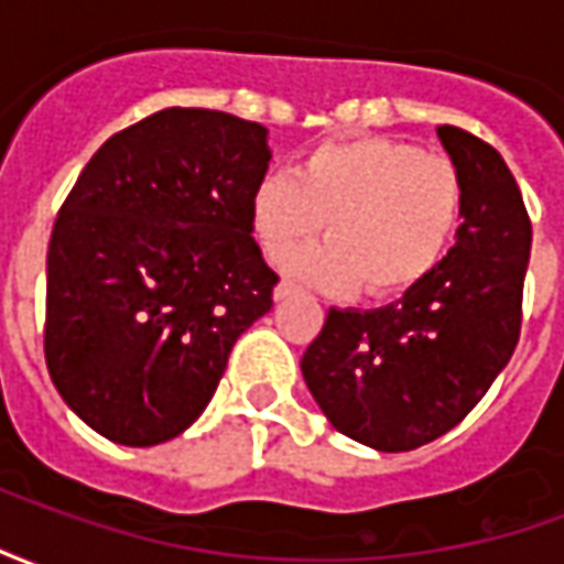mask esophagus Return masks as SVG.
I'll use <instances>...</instances> for the list:
<instances>
[{
    "label": "esophagus",
    "instance_id": "1",
    "mask_svg": "<svg viewBox=\"0 0 564 564\" xmlns=\"http://www.w3.org/2000/svg\"><path fill=\"white\" fill-rule=\"evenodd\" d=\"M293 293H295V283L281 281L278 286H274V302H283V299H290Z\"/></svg>",
    "mask_w": 564,
    "mask_h": 564
}]
</instances>
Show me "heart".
Segmentation results:
<instances>
[{
  "label": "heart",
  "instance_id": "1",
  "mask_svg": "<svg viewBox=\"0 0 564 564\" xmlns=\"http://www.w3.org/2000/svg\"><path fill=\"white\" fill-rule=\"evenodd\" d=\"M262 257L281 265L326 223L329 245L290 271L335 295L359 286L375 299L402 295L447 257L462 220L459 169L437 153L383 135L326 141L293 165L265 174L247 205Z\"/></svg>",
  "mask_w": 564,
  "mask_h": 564
}]
</instances>
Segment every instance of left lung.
I'll return each instance as SVG.
<instances>
[{"mask_svg":"<svg viewBox=\"0 0 564 564\" xmlns=\"http://www.w3.org/2000/svg\"><path fill=\"white\" fill-rule=\"evenodd\" d=\"M437 139L462 177L456 245L423 283L375 311L329 307L302 356L314 402L380 453L447 435L508 366L522 326L532 223L496 148L459 127Z\"/></svg>","mask_w":564,"mask_h":564,"instance_id":"1","label":"left lung"}]
</instances>
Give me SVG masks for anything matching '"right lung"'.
Here are the masks:
<instances>
[{"instance_id":"add662e5","label":"right lung","mask_w":564,"mask_h":564,"mask_svg":"<svg viewBox=\"0 0 564 564\" xmlns=\"http://www.w3.org/2000/svg\"><path fill=\"white\" fill-rule=\"evenodd\" d=\"M269 129L165 108L93 153L47 247L44 359L99 435L153 447L196 423L278 274L247 205Z\"/></svg>"}]
</instances>
